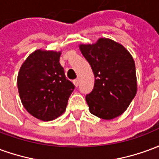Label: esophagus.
I'll list each match as a JSON object with an SVG mask.
<instances>
[{
    "label": "esophagus",
    "mask_w": 159,
    "mask_h": 159,
    "mask_svg": "<svg viewBox=\"0 0 159 159\" xmlns=\"http://www.w3.org/2000/svg\"><path fill=\"white\" fill-rule=\"evenodd\" d=\"M73 83H74V85H75V86L77 87L78 86V84H79V80L78 79L74 80V81H73Z\"/></svg>",
    "instance_id": "esophagus-1"
}]
</instances>
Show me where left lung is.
Returning <instances> with one entry per match:
<instances>
[{
	"mask_svg": "<svg viewBox=\"0 0 159 159\" xmlns=\"http://www.w3.org/2000/svg\"><path fill=\"white\" fill-rule=\"evenodd\" d=\"M94 75V86L86 101L96 117L111 120L127 110L137 92L135 65L122 44L100 37L92 44H79Z\"/></svg>",
	"mask_w": 159,
	"mask_h": 159,
	"instance_id": "8db88e82",
	"label": "left lung"
}]
</instances>
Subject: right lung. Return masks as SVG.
Wrapping results in <instances>:
<instances>
[{"mask_svg":"<svg viewBox=\"0 0 159 159\" xmlns=\"http://www.w3.org/2000/svg\"><path fill=\"white\" fill-rule=\"evenodd\" d=\"M61 51L37 49L19 69L17 84L25 110L37 119L48 122L61 116L74 85L66 79L59 64Z\"/></svg>","mask_w":159,"mask_h":159,"instance_id":"add662e5","label":"right lung"}]
</instances>
